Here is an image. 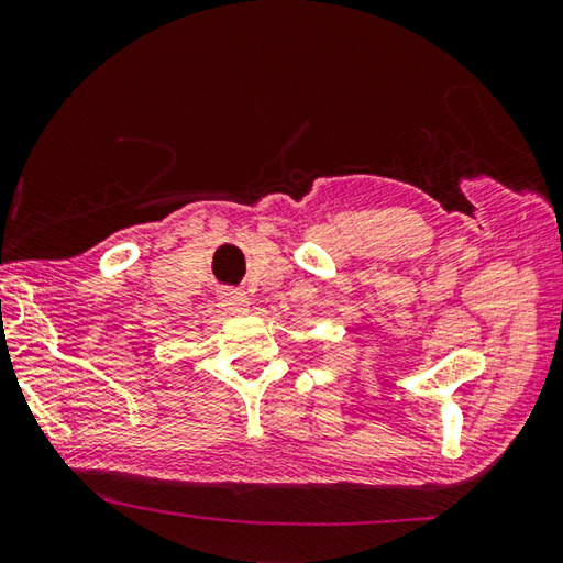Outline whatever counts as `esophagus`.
Segmentation results:
<instances>
[{"label": "esophagus", "instance_id": "34e87169", "mask_svg": "<svg viewBox=\"0 0 563 563\" xmlns=\"http://www.w3.org/2000/svg\"><path fill=\"white\" fill-rule=\"evenodd\" d=\"M219 300L229 312H243L249 308V298L241 290H223L219 295Z\"/></svg>", "mask_w": 563, "mask_h": 563}]
</instances>
